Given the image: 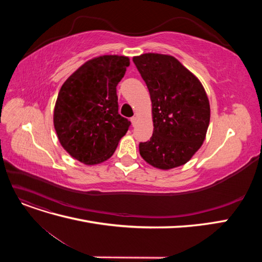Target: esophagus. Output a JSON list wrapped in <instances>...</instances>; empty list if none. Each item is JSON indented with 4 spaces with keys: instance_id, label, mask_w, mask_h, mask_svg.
I'll use <instances>...</instances> for the list:
<instances>
[{
    "instance_id": "1",
    "label": "esophagus",
    "mask_w": 262,
    "mask_h": 262,
    "mask_svg": "<svg viewBox=\"0 0 262 262\" xmlns=\"http://www.w3.org/2000/svg\"><path fill=\"white\" fill-rule=\"evenodd\" d=\"M130 121H131V123H132V125H136V123H137V117H132V118L130 119Z\"/></svg>"
}]
</instances>
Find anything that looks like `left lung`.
Wrapping results in <instances>:
<instances>
[{
    "label": "left lung",
    "instance_id": "1",
    "mask_svg": "<svg viewBox=\"0 0 262 262\" xmlns=\"http://www.w3.org/2000/svg\"><path fill=\"white\" fill-rule=\"evenodd\" d=\"M133 62L148 89L154 123L152 138L139 145L141 156L160 169L186 164L207 134V93L200 81L171 55L145 53L134 57Z\"/></svg>",
    "mask_w": 262,
    "mask_h": 262
}]
</instances>
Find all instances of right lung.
Wrapping results in <instances>:
<instances>
[{
    "label": "right lung",
    "instance_id": "1",
    "mask_svg": "<svg viewBox=\"0 0 262 262\" xmlns=\"http://www.w3.org/2000/svg\"><path fill=\"white\" fill-rule=\"evenodd\" d=\"M129 58L102 55L87 61L62 85L53 123L61 145L86 165L112 157L131 122L119 115L117 85Z\"/></svg>",
    "mask_w": 262,
    "mask_h": 262
}]
</instances>
